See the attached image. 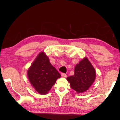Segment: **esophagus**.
<instances>
[{
	"instance_id": "34e87169",
	"label": "esophagus",
	"mask_w": 120,
	"mask_h": 120,
	"mask_svg": "<svg viewBox=\"0 0 120 120\" xmlns=\"http://www.w3.org/2000/svg\"><path fill=\"white\" fill-rule=\"evenodd\" d=\"M61 76L63 77H67V75L66 74H64V73H62Z\"/></svg>"
}]
</instances>
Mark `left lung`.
<instances>
[{"label":"left lung","instance_id":"obj_1","mask_svg":"<svg viewBox=\"0 0 120 120\" xmlns=\"http://www.w3.org/2000/svg\"><path fill=\"white\" fill-rule=\"evenodd\" d=\"M96 78V71L87 57L75 66L74 75L67 78L71 88L77 93L86 92L92 86Z\"/></svg>","mask_w":120,"mask_h":120}]
</instances>
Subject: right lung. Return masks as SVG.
Returning <instances> with one entry per match:
<instances>
[{"mask_svg": "<svg viewBox=\"0 0 120 120\" xmlns=\"http://www.w3.org/2000/svg\"><path fill=\"white\" fill-rule=\"evenodd\" d=\"M27 74L31 85L41 95L48 94L61 77L44 52H41L36 56L28 68Z\"/></svg>", "mask_w": 120, "mask_h": 120, "instance_id": "obj_1", "label": "right lung"}]
</instances>
